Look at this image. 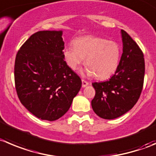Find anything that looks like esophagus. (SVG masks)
Listing matches in <instances>:
<instances>
[{
  "instance_id": "1",
  "label": "esophagus",
  "mask_w": 156,
  "mask_h": 156,
  "mask_svg": "<svg viewBox=\"0 0 156 156\" xmlns=\"http://www.w3.org/2000/svg\"><path fill=\"white\" fill-rule=\"evenodd\" d=\"M89 85V83L87 81L84 80H82V87H86L87 86Z\"/></svg>"
}]
</instances>
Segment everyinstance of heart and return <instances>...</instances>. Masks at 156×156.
Instances as JSON below:
<instances>
[{"mask_svg":"<svg viewBox=\"0 0 156 156\" xmlns=\"http://www.w3.org/2000/svg\"><path fill=\"white\" fill-rule=\"evenodd\" d=\"M63 58L70 69H76L86 59V73L98 80L109 78L116 71L121 57V47L115 41L86 36L77 38L73 46H66Z\"/></svg>","mask_w":156,"mask_h":156,"instance_id":"b5f03b06","label":"heart"}]
</instances>
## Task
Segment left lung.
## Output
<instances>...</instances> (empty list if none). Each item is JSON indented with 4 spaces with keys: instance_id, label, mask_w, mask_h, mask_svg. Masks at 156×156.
Listing matches in <instances>:
<instances>
[{
    "instance_id": "left-lung-1",
    "label": "left lung",
    "mask_w": 156,
    "mask_h": 156,
    "mask_svg": "<svg viewBox=\"0 0 156 156\" xmlns=\"http://www.w3.org/2000/svg\"><path fill=\"white\" fill-rule=\"evenodd\" d=\"M122 54L115 74L105 82L93 83L96 94L91 102L95 113L106 119L121 116L139 99L144 83L145 60L142 50L122 30Z\"/></svg>"
}]
</instances>
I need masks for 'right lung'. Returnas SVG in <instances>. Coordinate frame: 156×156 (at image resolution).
Returning <instances> with one entry per match:
<instances>
[{"instance_id": "1", "label": "right lung", "mask_w": 156, "mask_h": 156, "mask_svg": "<svg viewBox=\"0 0 156 156\" xmlns=\"http://www.w3.org/2000/svg\"><path fill=\"white\" fill-rule=\"evenodd\" d=\"M62 31H38L16 55L14 81L20 103L33 115L54 121L63 116L82 86L64 61Z\"/></svg>"}]
</instances>
